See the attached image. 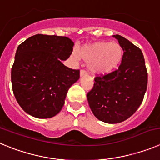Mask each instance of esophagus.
<instances>
[{"mask_svg":"<svg viewBox=\"0 0 160 160\" xmlns=\"http://www.w3.org/2000/svg\"><path fill=\"white\" fill-rule=\"evenodd\" d=\"M80 77H83V76H85V75H87V72L85 71V70H83V69L80 70Z\"/></svg>","mask_w":160,"mask_h":160,"instance_id":"1","label":"esophagus"}]
</instances>
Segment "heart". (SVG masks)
<instances>
[{
  "mask_svg": "<svg viewBox=\"0 0 160 160\" xmlns=\"http://www.w3.org/2000/svg\"><path fill=\"white\" fill-rule=\"evenodd\" d=\"M78 56L88 63L89 69L92 72L103 75L118 66L123 56V50L118 43L96 42L80 48Z\"/></svg>",
  "mask_w": 160,
  "mask_h": 160,
  "instance_id": "heart-1",
  "label": "heart"
}]
</instances>
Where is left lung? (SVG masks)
I'll return each instance as SVG.
<instances>
[{"mask_svg": "<svg viewBox=\"0 0 160 160\" xmlns=\"http://www.w3.org/2000/svg\"><path fill=\"white\" fill-rule=\"evenodd\" d=\"M123 50L122 63L111 72L95 78L88 93L94 115L106 123L126 120L141 106L147 90L148 72L141 49L119 35H113Z\"/></svg>", "mask_w": 160, "mask_h": 160, "instance_id": "left-lung-1", "label": "left lung"}]
</instances>
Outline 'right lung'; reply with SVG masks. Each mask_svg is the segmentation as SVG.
I'll use <instances>...</instances> for the list:
<instances>
[{
  "instance_id": "add662e5",
  "label": "right lung",
  "mask_w": 160,
  "mask_h": 160,
  "mask_svg": "<svg viewBox=\"0 0 160 160\" xmlns=\"http://www.w3.org/2000/svg\"><path fill=\"white\" fill-rule=\"evenodd\" d=\"M74 43L65 36L33 35L19 45L11 72L16 101L30 115L50 118L61 111L80 70L68 68Z\"/></svg>"
}]
</instances>
